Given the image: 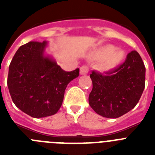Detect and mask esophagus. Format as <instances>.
I'll list each match as a JSON object with an SVG mask.
<instances>
[{
  "instance_id": "esophagus-1",
  "label": "esophagus",
  "mask_w": 155,
  "mask_h": 155,
  "mask_svg": "<svg viewBox=\"0 0 155 155\" xmlns=\"http://www.w3.org/2000/svg\"><path fill=\"white\" fill-rule=\"evenodd\" d=\"M87 73H88V68L85 65L82 66L81 68H80V74H87Z\"/></svg>"
}]
</instances>
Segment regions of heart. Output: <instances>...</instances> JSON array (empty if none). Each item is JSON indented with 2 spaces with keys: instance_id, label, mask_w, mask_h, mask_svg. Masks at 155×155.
<instances>
[{
  "instance_id": "1",
  "label": "heart",
  "mask_w": 155,
  "mask_h": 155,
  "mask_svg": "<svg viewBox=\"0 0 155 155\" xmlns=\"http://www.w3.org/2000/svg\"><path fill=\"white\" fill-rule=\"evenodd\" d=\"M125 53L113 45H105L100 47L94 54L98 60H102L99 65L102 71H109L116 68L124 60Z\"/></svg>"
}]
</instances>
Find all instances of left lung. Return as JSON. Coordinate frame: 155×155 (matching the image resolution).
I'll list each match as a JSON object with an SVG mask.
<instances>
[{"mask_svg":"<svg viewBox=\"0 0 155 155\" xmlns=\"http://www.w3.org/2000/svg\"><path fill=\"white\" fill-rule=\"evenodd\" d=\"M144 64L139 53H128L125 62L105 74L92 71V90L88 102L93 110L105 118H118L134 109L145 87Z\"/></svg>","mask_w":155,"mask_h":155,"instance_id":"obj_1","label":"left lung"}]
</instances>
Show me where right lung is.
Masks as SVG:
<instances>
[{
    "label": "right lung",
    "instance_id": "obj_1",
    "mask_svg": "<svg viewBox=\"0 0 155 155\" xmlns=\"http://www.w3.org/2000/svg\"><path fill=\"white\" fill-rule=\"evenodd\" d=\"M48 42H29L20 46L12 60L8 87L15 105L34 118L58 112L66 87L79 76V69L65 71L46 55Z\"/></svg>",
    "mask_w": 155,
    "mask_h": 155
}]
</instances>
